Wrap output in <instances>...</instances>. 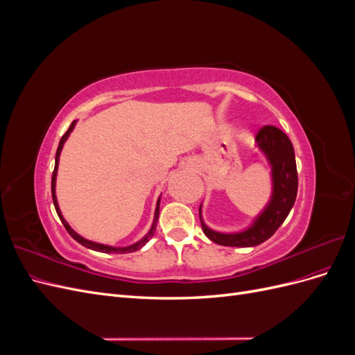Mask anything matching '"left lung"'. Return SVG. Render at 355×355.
<instances>
[{"label": "left lung", "instance_id": "obj_1", "mask_svg": "<svg viewBox=\"0 0 355 355\" xmlns=\"http://www.w3.org/2000/svg\"><path fill=\"white\" fill-rule=\"evenodd\" d=\"M256 146L271 166L272 191L270 201L252 220L249 227L235 232H220L207 227L202 219V202L200 220L202 232L213 243L230 247H254L266 241L282 227L292 210L297 194V171L295 149L290 139L274 125L262 127L256 135Z\"/></svg>", "mask_w": 355, "mask_h": 355}]
</instances>
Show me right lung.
I'll use <instances>...</instances> for the list:
<instances>
[{
	"instance_id": "add662e5",
	"label": "right lung",
	"mask_w": 355,
	"mask_h": 355,
	"mask_svg": "<svg viewBox=\"0 0 355 355\" xmlns=\"http://www.w3.org/2000/svg\"><path fill=\"white\" fill-rule=\"evenodd\" d=\"M75 124H77V120L72 121V124H71V125H69V128H68V132H67L65 135H63V136H62V139H60L59 146H58V151H56V158H55V170H53V176H51V197H53V202H55V209H56V213H58V216H59L60 222L63 223V227L67 228V231L69 232V235H71V237H72L75 241H78L81 245L87 247V249H92V250H94V252H102V253H132V252H136V250H139V249H142V247H144V245H145V244L149 241V239H153V235H154V232H155V228H157V222H158V214H159V200H161V196H159V198L157 200L155 213H154V220H153L151 228H149L148 234L145 235L144 239H141V240L136 241V243H133V244H130V245H124V247H114V245L102 244V243H96V241H92V240L84 239V237H81L80 234L75 232V231H73V230L69 227V223L65 220V218H63V214H62V211H60V209H59L58 197H56V178H58L59 157H60V153H62V148H63V145H65L67 139L69 137L71 132L73 130Z\"/></svg>"
}]
</instances>
